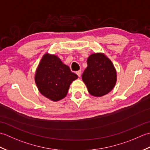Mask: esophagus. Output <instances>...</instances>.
<instances>
[{"label":"esophagus","instance_id":"34e87169","mask_svg":"<svg viewBox=\"0 0 150 150\" xmlns=\"http://www.w3.org/2000/svg\"><path fill=\"white\" fill-rule=\"evenodd\" d=\"M76 73H77V75L79 76V77H81V73H82L81 70H79V71H78L76 72Z\"/></svg>","mask_w":150,"mask_h":150}]
</instances>
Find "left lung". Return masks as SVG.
Instances as JSON below:
<instances>
[{
    "label": "left lung",
    "mask_w": 150,
    "mask_h": 150,
    "mask_svg": "<svg viewBox=\"0 0 150 150\" xmlns=\"http://www.w3.org/2000/svg\"><path fill=\"white\" fill-rule=\"evenodd\" d=\"M87 64L82 78L89 93L95 97H102L112 90L117 74L111 60L103 53H94L88 57Z\"/></svg>",
    "instance_id": "8db88e82"
}]
</instances>
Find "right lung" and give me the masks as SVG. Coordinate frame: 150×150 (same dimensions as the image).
<instances>
[{"mask_svg":"<svg viewBox=\"0 0 150 150\" xmlns=\"http://www.w3.org/2000/svg\"><path fill=\"white\" fill-rule=\"evenodd\" d=\"M78 76L55 55L46 54L41 59L35 74V83L44 96L53 101L64 98L69 85Z\"/></svg>","mask_w":150,"mask_h":150,"instance_id":"add662e5","label":"right lung"}]
</instances>
